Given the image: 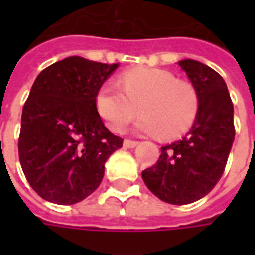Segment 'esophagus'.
I'll use <instances>...</instances> for the list:
<instances>
[{
	"mask_svg": "<svg viewBox=\"0 0 255 255\" xmlns=\"http://www.w3.org/2000/svg\"><path fill=\"white\" fill-rule=\"evenodd\" d=\"M138 144H139V142H136V140H131V139H126V140H124V146H126V147H128V149L136 147Z\"/></svg>",
	"mask_w": 255,
	"mask_h": 255,
	"instance_id": "obj_1",
	"label": "esophagus"
}]
</instances>
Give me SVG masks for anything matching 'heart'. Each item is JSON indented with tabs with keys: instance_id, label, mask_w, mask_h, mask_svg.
<instances>
[{
	"instance_id": "heart-1",
	"label": "heart",
	"mask_w": 255,
	"mask_h": 255,
	"mask_svg": "<svg viewBox=\"0 0 255 255\" xmlns=\"http://www.w3.org/2000/svg\"><path fill=\"white\" fill-rule=\"evenodd\" d=\"M122 87L108 82L97 94V109L106 126L123 132L140 111L136 123L142 133H161L173 139L187 132L195 122L199 98L194 86L158 68H138L122 75Z\"/></svg>"
}]
</instances>
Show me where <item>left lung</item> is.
Wrapping results in <instances>:
<instances>
[{
	"instance_id": "1",
	"label": "left lung",
	"mask_w": 255,
	"mask_h": 255,
	"mask_svg": "<svg viewBox=\"0 0 255 255\" xmlns=\"http://www.w3.org/2000/svg\"><path fill=\"white\" fill-rule=\"evenodd\" d=\"M179 65L197 90V119L182 140L161 147L158 161L144 169L142 177L161 201L187 205L209 194L220 180L235 139V126L224 79L195 60H182Z\"/></svg>"
}]
</instances>
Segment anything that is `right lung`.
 <instances>
[{
	"instance_id": "1",
	"label": "right lung",
	"mask_w": 255,
	"mask_h": 255,
	"mask_svg": "<svg viewBox=\"0 0 255 255\" xmlns=\"http://www.w3.org/2000/svg\"><path fill=\"white\" fill-rule=\"evenodd\" d=\"M119 64L79 56L45 68L23 106L19 158L32 190L49 202L73 205L98 188L105 162L123 139L104 126L97 94Z\"/></svg>"
}]
</instances>
